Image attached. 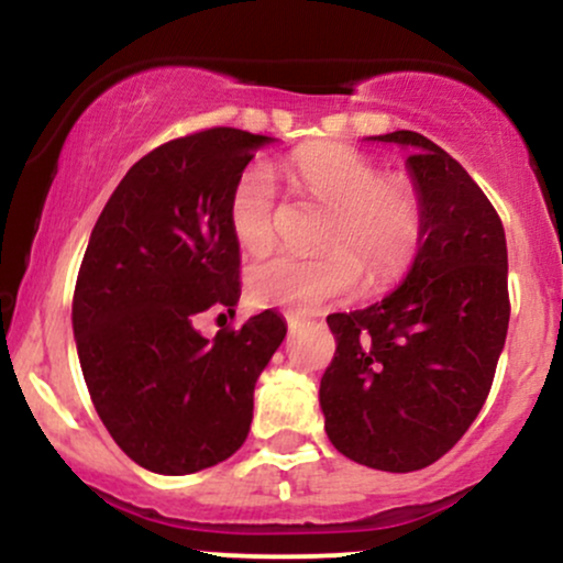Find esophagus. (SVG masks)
<instances>
[{"mask_svg":"<svg viewBox=\"0 0 563 563\" xmlns=\"http://www.w3.org/2000/svg\"><path fill=\"white\" fill-rule=\"evenodd\" d=\"M288 328H290V331H296V328H299V320H294V318H288Z\"/></svg>","mask_w":563,"mask_h":563,"instance_id":"1","label":"esophagus"}]
</instances>
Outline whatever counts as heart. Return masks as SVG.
<instances>
[{
  "mask_svg": "<svg viewBox=\"0 0 563 563\" xmlns=\"http://www.w3.org/2000/svg\"><path fill=\"white\" fill-rule=\"evenodd\" d=\"M301 190L328 206L314 256L277 254L254 264L249 288L256 301L309 312L349 296L360 275L371 286H384L416 254L423 232L421 196L402 177H380V169L363 153L344 145L303 151L290 161ZM277 183L267 164H251L230 192L228 219L238 245L249 254H264L277 238Z\"/></svg>",
  "mask_w": 563,
  "mask_h": 563,
  "instance_id": "1",
  "label": "heart"
}]
</instances>
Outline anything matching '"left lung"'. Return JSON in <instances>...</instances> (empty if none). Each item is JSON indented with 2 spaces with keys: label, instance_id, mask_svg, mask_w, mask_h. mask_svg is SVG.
Wrapping results in <instances>:
<instances>
[{
  "label": "left lung",
  "instance_id": "left-lung-1",
  "mask_svg": "<svg viewBox=\"0 0 563 563\" xmlns=\"http://www.w3.org/2000/svg\"><path fill=\"white\" fill-rule=\"evenodd\" d=\"M410 147L423 206L402 286L367 309L328 314L335 354L320 407L333 448L363 466H431L479 416L506 344V230L482 187L423 134H378Z\"/></svg>",
  "mask_w": 563,
  "mask_h": 563
}]
</instances>
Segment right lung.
Returning a JSON list of instances; mask_svg holds the SVG:
<instances>
[{"label":"right lung","mask_w":563,"mask_h":563,"mask_svg":"<svg viewBox=\"0 0 563 563\" xmlns=\"http://www.w3.org/2000/svg\"><path fill=\"white\" fill-rule=\"evenodd\" d=\"M267 142L232 126L164 142L126 172L84 251L74 290L84 380L108 434L153 474H196L241 448L256 378L286 339L273 309L211 341L192 325L211 307L235 314L230 192Z\"/></svg>","instance_id":"right-lung-1"}]
</instances>
